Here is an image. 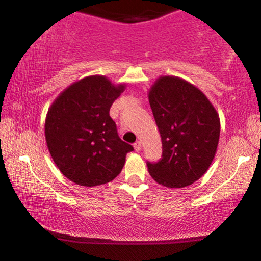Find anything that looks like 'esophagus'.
<instances>
[{
  "instance_id": "esophagus-1",
  "label": "esophagus",
  "mask_w": 261,
  "mask_h": 261,
  "mask_svg": "<svg viewBox=\"0 0 261 261\" xmlns=\"http://www.w3.org/2000/svg\"><path fill=\"white\" fill-rule=\"evenodd\" d=\"M134 148H135V151H140V149H141V141H137V142H135V144H134Z\"/></svg>"
}]
</instances>
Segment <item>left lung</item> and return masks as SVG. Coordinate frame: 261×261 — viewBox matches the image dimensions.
I'll return each instance as SVG.
<instances>
[{"label":"left lung","instance_id":"1","mask_svg":"<svg viewBox=\"0 0 261 261\" xmlns=\"http://www.w3.org/2000/svg\"><path fill=\"white\" fill-rule=\"evenodd\" d=\"M148 99L163 144L160 160L147 162L149 174L167 188L195 183L215 156L219 114L198 88L179 77H159Z\"/></svg>","mask_w":261,"mask_h":261}]
</instances>
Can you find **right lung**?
Wrapping results in <instances>:
<instances>
[{
	"mask_svg": "<svg viewBox=\"0 0 261 261\" xmlns=\"http://www.w3.org/2000/svg\"><path fill=\"white\" fill-rule=\"evenodd\" d=\"M126 85L105 76H89L66 88L49 107L45 138L53 162L64 176L83 187L112 181L133 146L122 141L110 107Z\"/></svg>",
	"mask_w": 261,
	"mask_h": 261,
	"instance_id": "add662e5",
	"label": "right lung"
}]
</instances>
